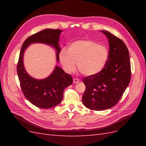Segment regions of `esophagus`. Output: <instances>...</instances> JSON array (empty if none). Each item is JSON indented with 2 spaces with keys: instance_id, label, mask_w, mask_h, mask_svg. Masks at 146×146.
<instances>
[{
  "instance_id": "obj_1",
  "label": "esophagus",
  "mask_w": 146,
  "mask_h": 146,
  "mask_svg": "<svg viewBox=\"0 0 146 146\" xmlns=\"http://www.w3.org/2000/svg\"><path fill=\"white\" fill-rule=\"evenodd\" d=\"M79 82H80V80H79L78 78H75L73 79V82H74V83H78Z\"/></svg>"
}]
</instances>
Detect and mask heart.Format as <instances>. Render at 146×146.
<instances>
[{"label":"heart","mask_w":146,"mask_h":146,"mask_svg":"<svg viewBox=\"0 0 146 146\" xmlns=\"http://www.w3.org/2000/svg\"><path fill=\"white\" fill-rule=\"evenodd\" d=\"M108 50L104 46L87 39L73 42L69 50L61 49L60 59L65 70L71 72L76 68V63L81 74L90 76L100 72L108 59Z\"/></svg>","instance_id":"heart-1"}]
</instances>
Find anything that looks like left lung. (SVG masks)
<instances>
[{
    "instance_id": "8db88e82",
    "label": "left lung",
    "mask_w": 146,
    "mask_h": 146,
    "mask_svg": "<svg viewBox=\"0 0 146 146\" xmlns=\"http://www.w3.org/2000/svg\"><path fill=\"white\" fill-rule=\"evenodd\" d=\"M109 41L108 59L98 74L83 78L86 89L83 104L89 109L101 111L113 107L121 99L130 83L129 52L122 39L107 31H102Z\"/></svg>"
}]
</instances>
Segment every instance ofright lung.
Wrapping results in <instances>:
<instances>
[{
    "mask_svg": "<svg viewBox=\"0 0 146 146\" xmlns=\"http://www.w3.org/2000/svg\"><path fill=\"white\" fill-rule=\"evenodd\" d=\"M61 32L62 30L60 29H46L31 35L25 39L20 51L17 72L21 88L26 99L39 108H50L59 104L63 100L64 90L72 85L73 80L70 75L66 74L59 66H56L50 76L43 80L31 77L24 67V52L26 47L32 43L47 44L56 49V58L58 61L61 51L58 39Z\"/></svg>",
    "mask_w": 146,
    "mask_h": 146,
    "instance_id": "right-lung-1",
    "label": "right lung"
}]
</instances>
